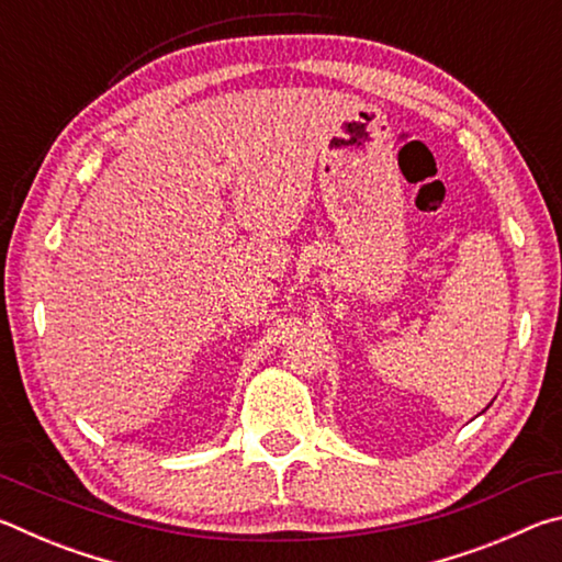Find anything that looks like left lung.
<instances>
[{"label":"left lung","mask_w":562,"mask_h":562,"mask_svg":"<svg viewBox=\"0 0 562 562\" xmlns=\"http://www.w3.org/2000/svg\"><path fill=\"white\" fill-rule=\"evenodd\" d=\"M486 408H488V406H486ZM486 408H483V412H486Z\"/></svg>","instance_id":"1"}]
</instances>
